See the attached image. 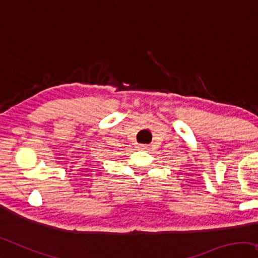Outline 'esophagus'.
<instances>
[{"label": "esophagus", "instance_id": "obj_1", "mask_svg": "<svg viewBox=\"0 0 258 258\" xmlns=\"http://www.w3.org/2000/svg\"><path fill=\"white\" fill-rule=\"evenodd\" d=\"M139 150H143V151L147 150V146H146V145H140V146H139Z\"/></svg>", "mask_w": 258, "mask_h": 258}]
</instances>
